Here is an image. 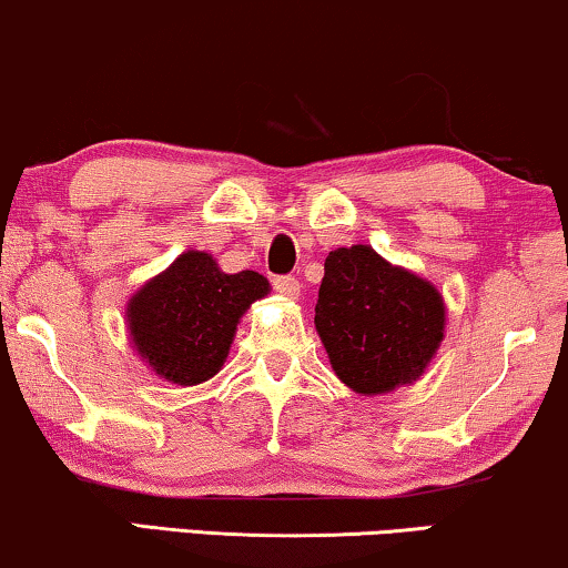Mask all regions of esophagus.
Instances as JSON below:
<instances>
[{
	"label": "esophagus",
	"mask_w": 568,
	"mask_h": 568,
	"mask_svg": "<svg viewBox=\"0 0 568 568\" xmlns=\"http://www.w3.org/2000/svg\"><path fill=\"white\" fill-rule=\"evenodd\" d=\"M274 290L278 292V294H284V297H290V300H297L300 297V282L294 276H274Z\"/></svg>",
	"instance_id": "esophagus-1"
}]
</instances>
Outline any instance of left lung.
Instances as JSON below:
<instances>
[{"label": "left lung", "mask_w": 568, "mask_h": 568, "mask_svg": "<svg viewBox=\"0 0 568 568\" xmlns=\"http://www.w3.org/2000/svg\"><path fill=\"white\" fill-rule=\"evenodd\" d=\"M315 328L341 383L377 395L426 369L445 331V302L372 247H338L325 258Z\"/></svg>", "instance_id": "8db88e82"}]
</instances>
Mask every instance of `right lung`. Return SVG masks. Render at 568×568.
<instances>
[{"instance_id": "obj_1", "label": "right lung", "mask_w": 568, "mask_h": 568, "mask_svg": "<svg viewBox=\"0 0 568 568\" xmlns=\"http://www.w3.org/2000/svg\"><path fill=\"white\" fill-rule=\"evenodd\" d=\"M268 294L255 271L224 274L209 253L189 251L134 294L129 331L160 377L199 385L227 359L240 315Z\"/></svg>"}]
</instances>
